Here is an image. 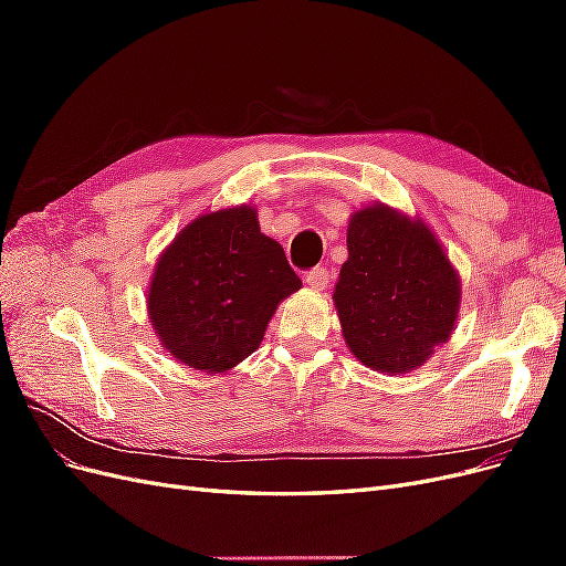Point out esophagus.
Returning a JSON list of instances; mask_svg holds the SVG:
<instances>
[{"instance_id": "obj_1", "label": "esophagus", "mask_w": 566, "mask_h": 566, "mask_svg": "<svg viewBox=\"0 0 566 566\" xmlns=\"http://www.w3.org/2000/svg\"><path fill=\"white\" fill-rule=\"evenodd\" d=\"M304 283L310 285L312 290H325V285L331 283V273L325 271L323 266H316V269H312V271H306Z\"/></svg>"}]
</instances>
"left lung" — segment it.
Wrapping results in <instances>:
<instances>
[{
  "label": "left lung",
  "instance_id": "8db88e82",
  "mask_svg": "<svg viewBox=\"0 0 566 566\" xmlns=\"http://www.w3.org/2000/svg\"><path fill=\"white\" fill-rule=\"evenodd\" d=\"M347 250L333 302L349 352L385 375L430 361L453 335L462 293L434 231L375 202L349 217Z\"/></svg>",
  "mask_w": 566,
  "mask_h": 566
}]
</instances>
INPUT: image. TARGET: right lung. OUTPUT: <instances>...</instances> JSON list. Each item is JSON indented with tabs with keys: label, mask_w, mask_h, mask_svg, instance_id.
I'll use <instances>...</instances> for the list:
<instances>
[{
	"label": "right lung",
	"mask_w": 566,
	"mask_h": 566,
	"mask_svg": "<svg viewBox=\"0 0 566 566\" xmlns=\"http://www.w3.org/2000/svg\"><path fill=\"white\" fill-rule=\"evenodd\" d=\"M300 287L254 205H233L196 217L163 250L146 310L169 356L212 375L260 347L273 312Z\"/></svg>",
	"instance_id": "add662e5"
}]
</instances>
